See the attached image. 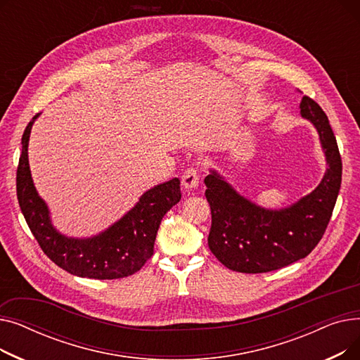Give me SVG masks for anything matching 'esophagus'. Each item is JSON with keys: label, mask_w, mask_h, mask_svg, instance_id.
<instances>
[{"label": "esophagus", "mask_w": 360, "mask_h": 360, "mask_svg": "<svg viewBox=\"0 0 360 360\" xmlns=\"http://www.w3.org/2000/svg\"><path fill=\"white\" fill-rule=\"evenodd\" d=\"M198 185V169L188 167L182 175V188L185 191H193Z\"/></svg>", "instance_id": "esophagus-1"}]
</instances>
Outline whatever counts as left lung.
<instances>
[{"label":"left lung","mask_w":360,"mask_h":360,"mask_svg":"<svg viewBox=\"0 0 360 360\" xmlns=\"http://www.w3.org/2000/svg\"><path fill=\"white\" fill-rule=\"evenodd\" d=\"M300 115L318 129L328 169L315 190L283 210H266L240 197L214 170L207 175L212 209L209 248L233 271L269 273L305 258L323 238L342 185V158L326 112L304 96Z\"/></svg>","instance_id":"8db88e82"}]
</instances>
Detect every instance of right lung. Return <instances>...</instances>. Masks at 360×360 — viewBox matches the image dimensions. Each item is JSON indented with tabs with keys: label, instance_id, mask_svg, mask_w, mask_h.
Instances as JSON below:
<instances>
[{
	"label": "right lung",
	"instance_id": "1",
	"mask_svg": "<svg viewBox=\"0 0 360 360\" xmlns=\"http://www.w3.org/2000/svg\"><path fill=\"white\" fill-rule=\"evenodd\" d=\"M27 124L22 139V155L17 166V198L30 232L46 257L63 270L87 278L112 280L137 273L155 250L163 216L181 200L178 178L144 193L140 201L115 224L89 239L67 238L53 229L48 207L33 185L27 146L34 120Z\"/></svg>",
	"mask_w": 360,
	"mask_h": 360
}]
</instances>
